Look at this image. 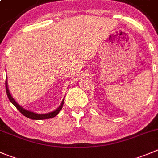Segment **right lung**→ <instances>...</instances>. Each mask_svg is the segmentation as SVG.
Masks as SVG:
<instances>
[{
	"label": "right lung",
	"mask_w": 158,
	"mask_h": 158,
	"mask_svg": "<svg viewBox=\"0 0 158 158\" xmlns=\"http://www.w3.org/2000/svg\"><path fill=\"white\" fill-rule=\"evenodd\" d=\"M5 87H6V93H7V97H8L9 100L11 102V103L13 104V105L15 106L18 110H19V112L21 113V114H23L24 116L29 118V119H31V120H45V119H50V118L55 117L56 115H58V113H59V111L62 110V106H63L64 99L62 100V102L61 103L60 106H59L57 110H55V111L51 112V113H45V114H38V113H33V112H31V111H28V110H24V108H22L21 106H19L18 103H17L16 101L13 99L11 95L10 94V93H9L8 88H7V79H6L5 81Z\"/></svg>",
	"instance_id": "obj_1"
}]
</instances>
